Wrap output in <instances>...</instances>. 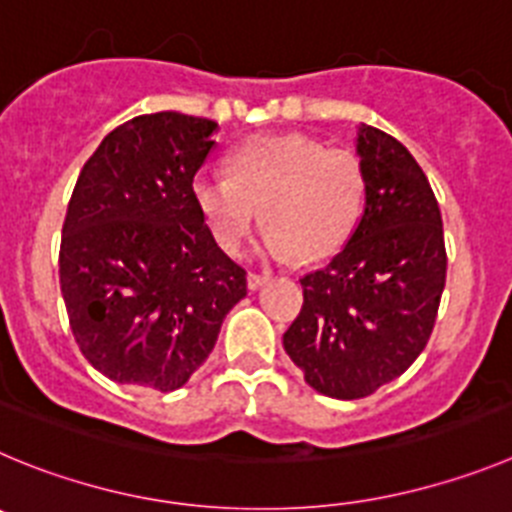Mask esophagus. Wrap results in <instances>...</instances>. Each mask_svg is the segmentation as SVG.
Listing matches in <instances>:
<instances>
[{
  "mask_svg": "<svg viewBox=\"0 0 512 512\" xmlns=\"http://www.w3.org/2000/svg\"><path fill=\"white\" fill-rule=\"evenodd\" d=\"M267 280H270V273H250V275H247V285H250V290H257L260 285H265Z\"/></svg>",
  "mask_w": 512,
  "mask_h": 512,
  "instance_id": "obj_1",
  "label": "esophagus"
}]
</instances>
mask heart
Instances as JSON below:
<instances>
[{
  "instance_id": "1",
  "label": "heart",
  "mask_w": 512,
  "mask_h": 512,
  "mask_svg": "<svg viewBox=\"0 0 512 512\" xmlns=\"http://www.w3.org/2000/svg\"><path fill=\"white\" fill-rule=\"evenodd\" d=\"M367 196V170L352 147L306 135H260L229 155V176L199 173L193 199L222 250L242 252L260 219L275 257L316 262L352 237Z\"/></svg>"
}]
</instances>
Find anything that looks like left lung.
<instances>
[{
  "instance_id": "left-lung-1",
  "label": "left lung",
  "mask_w": 512,
  "mask_h": 512,
  "mask_svg": "<svg viewBox=\"0 0 512 512\" xmlns=\"http://www.w3.org/2000/svg\"><path fill=\"white\" fill-rule=\"evenodd\" d=\"M365 211L329 265L303 275L283 334L313 390L357 400L403 375L428 344L446 283L441 211L426 173L388 132L362 127Z\"/></svg>"
}]
</instances>
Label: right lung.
<instances>
[{"label":"right lung","mask_w":512,"mask_h":512,"mask_svg":"<svg viewBox=\"0 0 512 512\" xmlns=\"http://www.w3.org/2000/svg\"><path fill=\"white\" fill-rule=\"evenodd\" d=\"M216 130L188 114H142L109 132L78 176L58 275L73 339L109 380L160 393L186 385L247 296V270L193 199Z\"/></svg>","instance_id":"add662e5"}]
</instances>
